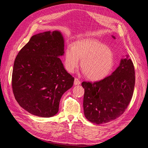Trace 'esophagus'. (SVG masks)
I'll list each match as a JSON object with an SVG mask.
<instances>
[{"label": "esophagus", "mask_w": 148, "mask_h": 148, "mask_svg": "<svg viewBox=\"0 0 148 148\" xmlns=\"http://www.w3.org/2000/svg\"><path fill=\"white\" fill-rule=\"evenodd\" d=\"M81 84V82H80L78 78H75L74 80V84L75 85H79Z\"/></svg>", "instance_id": "esophagus-1"}]
</instances>
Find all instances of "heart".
<instances>
[{"label":"heart","instance_id":"obj_1","mask_svg":"<svg viewBox=\"0 0 148 148\" xmlns=\"http://www.w3.org/2000/svg\"><path fill=\"white\" fill-rule=\"evenodd\" d=\"M81 61L83 73L89 79L99 81L106 77L114 64V53L105 44L93 39H83L76 41L73 46L65 49V68L72 73Z\"/></svg>","mask_w":148,"mask_h":148}]
</instances>
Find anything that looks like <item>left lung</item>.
<instances>
[{"label":"left lung","instance_id":"8db88e82","mask_svg":"<svg viewBox=\"0 0 148 148\" xmlns=\"http://www.w3.org/2000/svg\"><path fill=\"white\" fill-rule=\"evenodd\" d=\"M114 39L115 36H112ZM126 56L114 72L93 83L83 82L84 114L96 124L109 122L122 115L130 102L135 83V68Z\"/></svg>","mask_w":148,"mask_h":148}]
</instances>
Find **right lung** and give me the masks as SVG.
<instances>
[{"mask_svg":"<svg viewBox=\"0 0 148 148\" xmlns=\"http://www.w3.org/2000/svg\"><path fill=\"white\" fill-rule=\"evenodd\" d=\"M64 55V38L57 30L33 36L18 53L12 72L13 92L29 113L51 117L59 112L62 95L74 82L59 58Z\"/></svg>","mask_w":148,"mask_h":148,"instance_id":"obj_1","label":"right lung"}]
</instances>
